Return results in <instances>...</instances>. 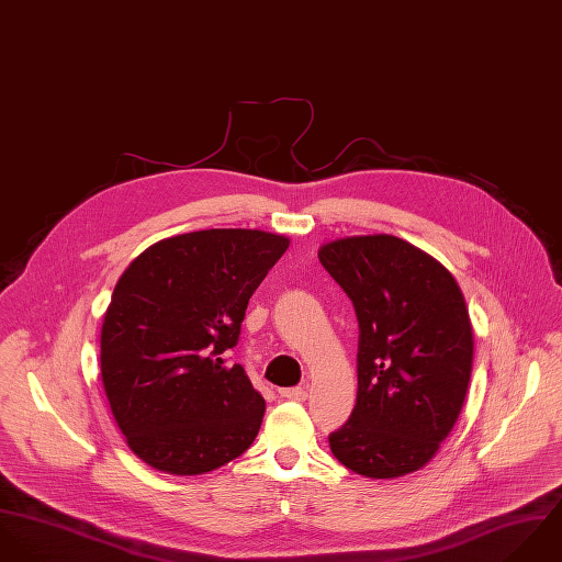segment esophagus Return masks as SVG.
I'll return each mask as SVG.
<instances>
[{"mask_svg": "<svg viewBox=\"0 0 562 562\" xmlns=\"http://www.w3.org/2000/svg\"><path fill=\"white\" fill-rule=\"evenodd\" d=\"M280 395L293 402H304L308 397V391L304 386H293V389H280Z\"/></svg>", "mask_w": 562, "mask_h": 562, "instance_id": "34e87169", "label": "esophagus"}]
</instances>
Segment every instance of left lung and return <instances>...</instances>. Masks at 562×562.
Masks as SVG:
<instances>
[{
	"mask_svg": "<svg viewBox=\"0 0 562 562\" xmlns=\"http://www.w3.org/2000/svg\"><path fill=\"white\" fill-rule=\"evenodd\" d=\"M319 260L358 319L356 406L330 449L364 477L413 473L464 404L473 362L464 297L439 260L391 234L326 243Z\"/></svg>",
	"mask_w": 562,
	"mask_h": 562,
	"instance_id": "1",
	"label": "left lung"
}]
</instances>
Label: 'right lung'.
I'll return each mask as SVG.
<instances>
[{
	"label": "right lung",
	"instance_id": "obj_1",
	"mask_svg": "<svg viewBox=\"0 0 562 562\" xmlns=\"http://www.w3.org/2000/svg\"><path fill=\"white\" fill-rule=\"evenodd\" d=\"M286 247L262 229H200L154 243L119 278L102 382L127 448L149 467L198 475L254 443L265 400L225 353Z\"/></svg>",
	"mask_w": 562,
	"mask_h": 562
}]
</instances>
